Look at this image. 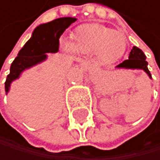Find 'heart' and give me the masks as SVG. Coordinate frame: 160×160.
I'll return each instance as SVG.
<instances>
[{
  "label": "heart",
  "mask_w": 160,
  "mask_h": 160,
  "mask_svg": "<svg viewBox=\"0 0 160 160\" xmlns=\"http://www.w3.org/2000/svg\"><path fill=\"white\" fill-rule=\"evenodd\" d=\"M71 50L77 54L96 53L102 63H112L120 58L126 49V37L121 32L100 24H87L75 30L70 41Z\"/></svg>",
  "instance_id": "heart-1"
}]
</instances>
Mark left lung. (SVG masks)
Masks as SVG:
<instances>
[{
    "instance_id": "1",
    "label": "left lung",
    "mask_w": 160,
    "mask_h": 160,
    "mask_svg": "<svg viewBox=\"0 0 160 160\" xmlns=\"http://www.w3.org/2000/svg\"><path fill=\"white\" fill-rule=\"evenodd\" d=\"M148 63L146 61V56L139 48L133 47L129 53V57L127 60H124L122 63L118 64V68H130V69H142L144 70L148 76L151 78V74L147 68Z\"/></svg>"
}]
</instances>
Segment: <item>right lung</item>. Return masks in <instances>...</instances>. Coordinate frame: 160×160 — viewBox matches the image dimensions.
Listing matches in <instances>:
<instances>
[{"label": "right lung", "instance_id": "obj_1", "mask_svg": "<svg viewBox=\"0 0 160 160\" xmlns=\"http://www.w3.org/2000/svg\"><path fill=\"white\" fill-rule=\"evenodd\" d=\"M76 21L75 18H59L40 25L34 30L31 39L21 49L10 68V74L5 82L8 92L11 82L17 79L21 72L46 59V53H56L59 50V39L65 30Z\"/></svg>", "mask_w": 160, "mask_h": 160}]
</instances>
